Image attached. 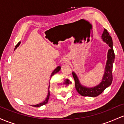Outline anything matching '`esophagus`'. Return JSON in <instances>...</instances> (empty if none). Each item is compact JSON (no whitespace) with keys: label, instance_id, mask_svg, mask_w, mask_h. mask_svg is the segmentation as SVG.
Returning a JSON list of instances; mask_svg holds the SVG:
<instances>
[{"label":"esophagus","instance_id":"esophagus-1","mask_svg":"<svg viewBox=\"0 0 124 124\" xmlns=\"http://www.w3.org/2000/svg\"><path fill=\"white\" fill-rule=\"evenodd\" d=\"M64 62H68V60H65L64 61Z\"/></svg>","mask_w":124,"mask_h":124}]
</instances>
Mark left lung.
I'll return each mask as SVG.
<instances>
[{"instance_id":"left-lung-1","label":"left lung","mask_w":124,"mask_h":124,"mask_svg":"<svg viewBox=\"0 0 124 124\" xmlns=\"http://www.w3.org/2000/svg\"><path fill=\"white\" fill-rule=\"evenodd\" d=\"M104 42L107 43L110 47L107 53V60L105 65V71L101 81L99 84L93 87H88L83 85L80 83V80L75 72L73 71V76L75 81V87L77 92L84 97H95L99 95L104 91L105 88L109 87L112 81V70L115 59V54L113 49V42L112 37L105 29L101 36Z\"/></svg>"}]
</instances>
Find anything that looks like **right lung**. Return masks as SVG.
Returning a JSON list of instances; mask_svg holds the SVG:
<instances>
[{"mask_svg":"<svg viewBox=\"0 0 124 124\" xmlns=\"http://www.w3.org/2000/svg\"><path fill=\"white\" fill-rule=\"evenodd\" d=\"M20 42H19V43H18L17 44V45H16V47H15V50H16V48H17V47H19V46L20 45ZM60 69H61V67H60V66H58V67H57L56 69H55L54 70V71H53L52 72V73H51L50 77H52V76H53L54 74H55V73H58V72L60 70ZM49 88H50V85H48V94H47L46 98L45 100H44V101H43V102H41V103H39V104H36V105H31V106L34 107H39L42 106V105H45V104H46L47 103V102H48V99H49V97H50V91H49Z\"/></svg>","mask_w":124,"mask_h":124,"instance_id":"right-lung-1","label":"right lung"}]
</instances>
